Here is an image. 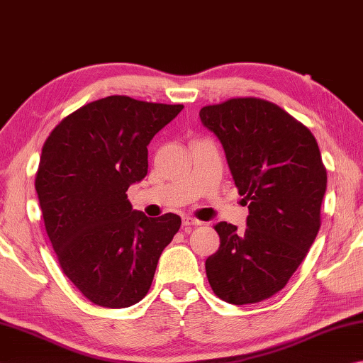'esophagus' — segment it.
Masks as SVG:
<instances>
[{"mask_svg": "<svg viewBox=\"0 0 363 363\" xmlns=\"http://www.w3.org/2000/svg\"><path fill=\"white\" fill-rule=\"evenodd\" d=\"M202 225L198 218H193V217H183V226H185V230H189L191 226H199Z\"/></svg>", "mask_w": 363, "mask_h": 363, "instance_id": "1", "label": "esophagus"}]
</instances>
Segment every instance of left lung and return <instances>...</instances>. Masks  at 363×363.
Wrapping results in <instances>:
<instances>
[{"label":"left lung","instance_id":"obj_1","mask_svg":"<svg viewBox=\"0 0 363 363\" xmlns=\"http://www.w3.org/2000/svg\"><path fill=\"white\" fill-rule=\"evenodd\" d=\"M223 145L244 204L245 231L215 225L220 247L206 259L213 294L231 304L268 300L287 285L320 228L327 169L306 125L272 101L236 97L201 108Z\"/></svg>","mask_w":363,"mask_h":363}]
</instances>
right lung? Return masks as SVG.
I'll return each instance as SVG.
<instances>
[{"label": "right lung", "instance_id": "add662e5", "mask_svg": "<svg viewBox=\"0 0 363 363\" xmlns=\"http://www.w3.org/2000/svg\"><path fill=\"white\" fill-rule=\"evenodd\" d=\"M183 105L127 95L68 114L43 145L35 188L65 276L89 301L119 309L143 300L182 218L132 211L125 191L148 172V143Z\"/></svg>", "mask_w": 363, "mask_h": 363}]
</instances>
